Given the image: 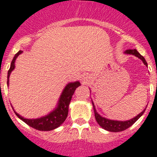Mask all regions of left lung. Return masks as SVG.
Returning <instances> with one entry per match:
<instances>
[{
  "instance_id": "8db88e82",
  "label": "left lung",
  "mask_w": 157,
  "mask_h": 157,
  "mask_svg": "<svg viewBox=\"0 0 157 157\" xmlns=\"http://www.w3.org/2000/svg\"><path fill=\"white\" fill-rule=\"evenodd\" d=\"M125 52L128 53V54L135 55L136 57H139L140 59L143 62V63H144L146 66H147V63L146 62L145 58L142 57V55L140 54L139 52H137L136 49L127 50ZM93 106H94V104H93ZM144 111H145V109L142 111V113H140L138 115L136 116L135 118H132V119H130L128 121H114V120H109V119H107V118L101 117V116L96 112L94 106V116H95V119H96V121H97V123L99 124V125L104 129H105V130H107V131L114 132L124 131V130H126L127 128H128L129 127H131L132 125L134 124L135 122L137 121V119L143 114Z\"/></svg>"
}]
</instances>
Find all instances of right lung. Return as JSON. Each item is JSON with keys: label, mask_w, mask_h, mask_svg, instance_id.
Listing matches in <instances>:
<instances>
[{"label": "right lung", "mask_w": 157, "mask_h": 157, "mask_svg": "<svg viewBox=\"0 0 157 157\" xmlns=\"http://www.w3.org/2000/svg\"><path fill=\"white\" fill-rule=\"evenodd\" d=\"M22 52V51H19V52L15 55V57L13 58L10 64V67L8 71V76H7V84H9V77L10 74L12 71L15 68V61L16 57L19 56ZM79 86H81V84L79 81L74 82V83L68 84L67 86L65 87V89L62 93V95L60 97L59 103H58V106L57 109L53 110L52 113H50L48 115L43 117L40 118H36V119H27L21 117L16 112H15V114L19 117V118L27 124L29 126L32 127L33 128L37 129V130H40V131H50L52 129H55L58 128V127L63 124V122L65 121L66 118L67 117L68 113V106L70 104V101L71 100V97L74 94V91Z\"/></svg>", "instance_id": "obj_1"}]
</instances>
